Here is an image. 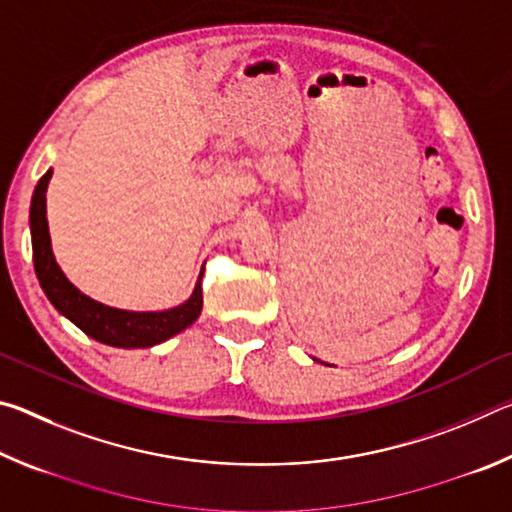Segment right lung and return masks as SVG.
<instances>
[{
  "instance_id": "right-lung-1",
  "label": "right lung",
  "mask_w": 512,
  "mask_h": 512,
  "mask_svg": "<svg viewBox=\"0 0 512 512\" xmlns=\"http://www.w3.org/2000/svg\"><path fill=\"white\" fill-rule=\"evenodd\" d=\"M51 169L38 180L36 192L31 198V244H33V266L40 280L42 291L47 293L51 305L60 314L92 336L94 341L112 345V348H151L162 341L183 332L201 316L203 309V273L196 282L192 298L180 307L167 311H124L112 309L94 302L85 296L60 271L54 253H51V239L47 228V185Z\"/></svg>"
}]
</instances>
